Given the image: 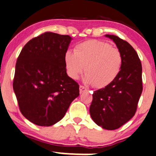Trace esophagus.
Returning <instances> with one entry per match:
<instances>
[{"label":"esophagus","instance_id":"34e87169","mask_svg":"<svg viewBox=\"0 0 156 156\" xmlns=\"http://www.w3.org/2000/svg\"><path fill=\"white\" fill-rule=\"evenodd\" d=\"M88 90V89H87L86 87L83 86H80V93H82L85 92V91H87Z\"/></svg>","mask_w":156,"mask_h":156}]
</instances>
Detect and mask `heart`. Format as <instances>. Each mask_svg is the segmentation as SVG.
<instances>
[{"instance_id": "obj_1", "label": "heart", "mask_w": 156, "mask_h": 156, "mask_svg": "<svg viewBox=\"0 0 156 156\" xmlns=\"http://www.w3.org/2000/svg\"><path fill=\"white\" fill-rule=\"evenodd\" d=\"M65 63L73 79H78L85 67V82L101 88L111 83L119 74L123 56L119 49L110 43L90 40L76 45L75 52L66 51Z\"/></svg>"}]
</instances>
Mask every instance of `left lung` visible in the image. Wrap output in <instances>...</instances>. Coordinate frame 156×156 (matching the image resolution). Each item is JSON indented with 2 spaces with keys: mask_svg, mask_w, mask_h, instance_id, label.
<instances>
[{
  "mask_svg": "<svg viewBox=\"0 0 156 156\" xmlns=\"http://www.w3.org/2000/svg\"><path fill=\"white\" fill-rule=\"evenodd\" d=\"M117 45L123 56L121 70L111 83L93 92L90 114L98 126L115 130L133 117L143 91L142 65L135 49L127 41L105 35Z\"/></svg>",
  "mask_w": 156,
  "mask_h": 156,
  "instance_id": "left-lung-1",
  "label": "left lung"
}]
</instances>
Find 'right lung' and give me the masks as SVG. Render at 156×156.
I'll return each instance as SVG.
<instances>
[{
  "label": "right lung",
  "mask_w": 156,
  "mask_h": 156,
  "mask_svg": "<svg viewBox=\"0 0 156 156\" xmlns=\"http://www.w3.org/2000/svg\"><path fill=\"white\" fill-rule=\"evenodd\" d=\"M71 39L45 32L29 41L17 59L13 90L21 113L37 126L56 123L79 95V85L66 68L65 54Z\"/></svg>",
  "instance_id": "right-lung-1"
}]
</instances>
